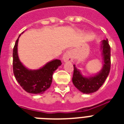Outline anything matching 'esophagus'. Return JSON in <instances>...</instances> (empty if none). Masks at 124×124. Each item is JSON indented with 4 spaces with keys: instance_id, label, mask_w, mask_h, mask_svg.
<instances>
[{
    "instance_id": "esophagus-1",
    "label": "esophagus",
    "mask_w": 124,
    "mask_h": 124,
    "mask_svg": "<svg viewBox=\"0 0 124 124\" xmlns=\"http://www.w3.org/2000/svg\"><path fill=\"white\" fill-rule=\"evenodd\" d=\"M63 60L65 62H73V61L74 57L73 54V52L71 51H67L63 55V58H62Z\"/></svg>"
}]
</instances>
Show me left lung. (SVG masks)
I'll list each match as a JSON object with an SVG mask.
<instances>
[{"label":"left lung","mask_w":124,"mask_h":124,"mask_svg":"<svg viewBox=\"0 0 124 124\" xmlns=\"http://www.w3.org/2000/svg\"><path fill=\"white\" fill-rule=\"evenodd\" d=\"M104 66L102 70L95 75L89 77H84L80 70H77L73 65L74 71L73 83L74 85L83 93L89 94L96 92L104 83L109 75L111 69V47L108 40H104L101 44Z\"/></svg>","instance_id":"left-lung-1"}]
</instances>
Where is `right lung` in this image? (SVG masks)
Here are the masks:
<instances>
[{
	"label": "right lung",
	"instance_id": "1",
	"mask_svg": "<svg viewBox=\"0 0 124 124\" xmlns=\"http://www.w3.org/2000/svg\"><path fill=\"white\" fill-rule=\"evenodd\" d=\"M18 38L13 51V70L15 77L26 92L32 94H42L50 87L53 74L62 64V62L60 60L55 59L49 62L39 70H31L26 68L18 58L17 53Z\"/></svg>",
	"mask_w": 124,
	"mask_h": 124
}]
</instances>
